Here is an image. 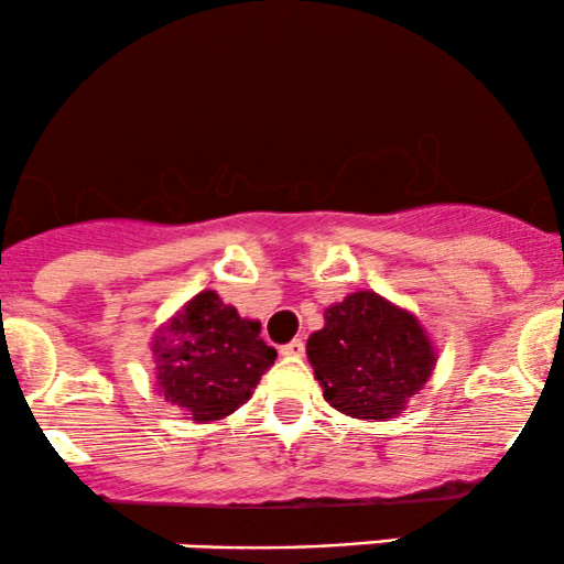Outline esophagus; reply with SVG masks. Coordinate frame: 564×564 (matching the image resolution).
<instances>
[{"label": "esophagus", "instance_id": "34e87169", "mask_svg": "<svg viewBox=\"0 0 564 564\" xmlns=\"http://www.w3.org/2000/svg\"><path fill=\"white\" fill-rule=\"evenodd\" d=\"M281 355H283V358H302V355H304V341L302 339L289 341V345L281 347Z\"/></svg>", "mask_w": 564, "mask_h": 564}]
</instances>
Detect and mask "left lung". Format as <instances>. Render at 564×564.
Returning <instances> with one entry per match:
<instances>
[{
    "mask_svg": "<svg viewBox=\"0 0 564 564\" xmlns=\"http://www.w3.org/2000/svg\"><path fill=\"white\" fill-rule=\"evenodd\" d=\"M307 339L323 398L352 419L390 422L405 411L435 368V347L408 310L377 291H355L326 310Z\"/></svg>",
    "mask_w": 564,
    "mask_h": 564,
    "instance_id": "8db88e82",
    "label": "left lung"
}]
</instances>
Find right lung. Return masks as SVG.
<instances>
[{"mask_svg": "<svg viewBox=\"0 0 564 564\" xmlns=\"http://www.w3.org/2000/svg\"><path fill=\"white\" fill-rule=\"evenodd\" d=\"M159 392L193 422H219L251 398L278 352L217 291H200L151 341Z\"/></svg>", "mask_w": 564, "mask_h": 564, "instance_id": "add662e5", "label": "right lung"}]
</instances>
